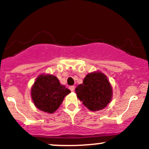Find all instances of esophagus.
<instances>
[{"mask_svg": "<svg viewBox=\"0 0 149 149\" xmlns=\"http://www.w3.org/2000/svg\"><path fill=\"white\" fill-rule=\"evenodd\" d=\"M69 89H70V90H71V92H73V91H74V90H75V87L74 86H70Z\"/></svg>", "mask_w": 149, "mask_h": 149, "instance_id": "1", "label": "esophagus"}]
</instances>
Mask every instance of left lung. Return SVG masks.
Here are the masks:
<instances>
[{
  "label": "left lung",
  "mask_w": 149,
  "mask_h": 149,
  "mask_svg": "<svg viewBox=\"0 0 149 149\" xmlns=\"http://www.w3.org/2000/svg\"><path fill=\"white\" fill-rule=\"evenodd\" d=\"M112 87L107 77L100 71L90 73L85 77L83 84L77 86V97L89 110H102L111 102Z\"/></svg>",
  "instance_id": "1"
}]
</instances>
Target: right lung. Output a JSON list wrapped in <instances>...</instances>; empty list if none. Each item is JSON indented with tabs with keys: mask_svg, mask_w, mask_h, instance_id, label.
<instances>
[{
	"mask_svg": "<svg viewBox=\"0 0 149 149\" xmlns=\"http://www.w3.org/2000/svg\"><path fill=\"white\" fill-rule=\"evenodd\" d=\"M71 92L61 85L56 76L50 74L40 75L31 90L33 104L42 111L52 113L60 107L64 97Z\"/></svg>",
	"mask_w": 149,
	"mask_h": 149,
	"instance_id": "1",
	"label": "right lung"
}]
</instances>
